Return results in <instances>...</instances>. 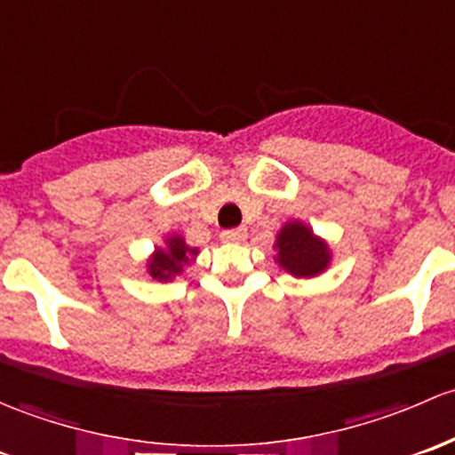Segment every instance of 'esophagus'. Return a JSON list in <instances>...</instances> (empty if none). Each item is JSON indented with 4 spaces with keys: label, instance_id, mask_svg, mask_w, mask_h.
<instances>
[{
    "label": "esophagus",
    "instance_id": "1",
    "mask_svg": "<svg viewBox=\"0 0 455 455\" xmlns=\"http://www.w3.org/2000/svg\"><path fill=\"white\" fill-rule=\"evenodd\" d=\"M247 229L245 228H236V229H223L221 232V241L223 243H241L245 241Z\"/></svg>",
    "mask_w": 455,
    "mask_h": 455
}]
</instances>
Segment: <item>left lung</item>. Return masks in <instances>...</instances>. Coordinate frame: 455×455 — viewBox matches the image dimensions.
Here are the masks:
<instances>
[{
    "label": "left lung",
    "instance_id": "obj_1",
    "mask_svg": "<svg viewBox=\"0 0 455 455\" xmlns=\"http://www.w3.org/2000/svg\"><path fill=\"white\" fill-rule=\"evenodd\" d=\"M274 247L278 250V265L296 278L322 274L331 262L329 245L299 221L287 223L280 229Z\"/></svg>",
    "mask_w": 455,
    "mask_h": 455
}]
</instances>
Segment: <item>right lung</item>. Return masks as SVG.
Here are the masks:
<instances>
[{
    "label": "right lung",
    "instance_id": "right-lung-1",
    "mask_svg": "<svg viewBox=\"0 0 455 455\" xmlns=\"http://www.w3.org/2000/svg\"><path fill=\"white\" fill-rule=\"evenodd\" d=\"M196 256L195 247H188L181 236L166 238V247H157L153 259L148 260V274L157 280H171L181 274L184 265H188Z\"/></svg>",
    "mask_w": 455,
    "mask_h": 455
}]
</instances>
